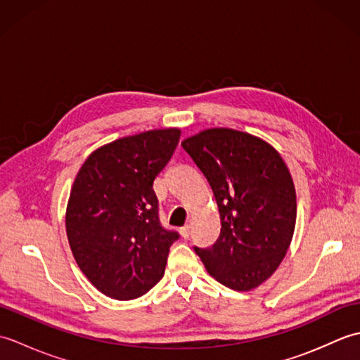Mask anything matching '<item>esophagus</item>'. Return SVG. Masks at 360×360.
<instances>
[{"mask_svg":"<svg viewBox=\"0 0 360 360\" xmlns=\"http://www.w3.org/2000/svg\"><path fill=\"white\" fill-rule=\"evenodd\" d=\"M190 233H192V226L190 224H187V226H184V227H181V235H182V238H188L190 236Z\"/></svg>","mask_w":360,"mask_h":360,"instance_id":"esophagus-1","label":"esophagus"}]
</instances>
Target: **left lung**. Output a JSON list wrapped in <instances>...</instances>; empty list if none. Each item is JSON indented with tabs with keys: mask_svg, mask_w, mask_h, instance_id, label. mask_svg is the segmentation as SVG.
I'll return each instance as SVG.
<instances>
[{
	"mask_svg": "<svg viewBox=\"0 0 360 360\" xmlns=\"http://www.w3.org/2000/svg\"><path fill=\"white\" fill-rule=\"evenodd\" d=\"M181 145L209 181L221 218L215 244L195 252L221 285L257 288L292 240L297 201L286 164L269 143L229 128L205 129Z\"/></svg>",
	"mask_w": 360,
	"mask_h": 360,
	"instance_id": "1",
	"label": "left lung"
}]
</instances>
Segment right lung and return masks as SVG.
<instances>
[{
	"label": "right lung",
	"mask_w": 360,
	"mask_h": 360,
	"mask_svg": "<svg viewBox=\"0 0 360 360\" xmlns=\"http://www.w3.org/2000/svg\"><path fill=\"white\" fill-rule=\"evenodd\" d=\"M181 131L155 129L98 148L82 165L66 210V233L82 272L116 300L147 294L162 278L179 233L160 224L156 176Z\"/></svg>",
	"instance_id": "add662e5"
}]
</instances>
